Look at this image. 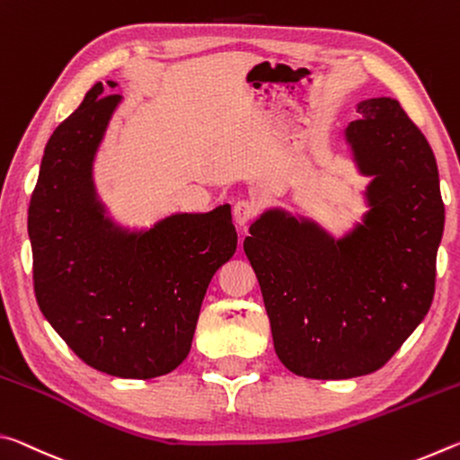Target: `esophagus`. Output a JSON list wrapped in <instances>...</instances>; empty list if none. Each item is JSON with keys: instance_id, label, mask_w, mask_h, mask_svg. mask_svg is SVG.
I'll use <instances>...</instances> for the list:
<instances>
[{"instance_id": "obj_1", "label": "esophagus", "mask_w": 460, "mask_h": 460, "mask_svg": "<svg viewBox=\"0 0 460 460\" xmlns=\"http://www.w3.org/2000/svg\"><path fill=\"white\" fill-rule=\"evenodd\" d=\"M258 217V207L253 205L252 200L241 199L233 205V219L239 225V227H245V225Z\"/></svg>"}]
</instances>
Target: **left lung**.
<instances>
[{"instance_id":"obj_1","label":"left lung","mask_w":460,"mask_h":460,"mask_svg":"<svg viewBox=\"0 0 460 460\" xmlns=\"http://www.w3.org/2000/svg\"><path fill=\"white\" fill-rule=\"evenodd\" d=\"M347 139L371 211L339 241L268 211L243 249L258 276L274 349L313 379L367 376L392 359L434 298L445 202L432 147L395 99L361 101Z\"/></svg>"}]
</instances>
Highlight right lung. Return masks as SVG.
<instances>
[{"instance_id": "add662e5", "label": "right lung", "mask_w": 460, "mask_h": 460, "mask_svg": "<svg viewBox=\"0 0 460 460\" xmlns=\"http://www.w3.org/2000/svg\"><path fill=\"white\" fill-rule=\"evenodd\" d=\"M118 103L93 84L44 147L28 208L34 292L79 359L115 377L150 379L189 355L208 282L235 253L237 233L229 205L172 215L144 233L105 219L91 164Z\"/></svg>"}]
</instances>
